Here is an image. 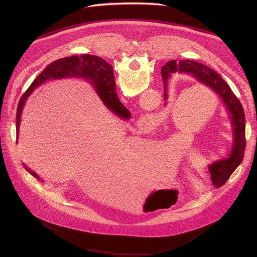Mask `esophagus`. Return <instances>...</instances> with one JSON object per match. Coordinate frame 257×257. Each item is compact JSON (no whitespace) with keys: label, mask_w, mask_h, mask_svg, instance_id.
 Returning a JSON list of instances; mask_svg holds the SVG:
<instances>
[{"label":"esophagus","mask_w":257,"mask_h":257,"mask_svg":"<svg viewBox=\"0 0 257 257\" xmlns=\"http://www.w3.org/2000/svg\"><path fill=\"white\" fill-rule=\"evenodd\" d=\"M148 118H149V117H146V116H143V117H142V121H144V123H145V124H147V123H148Z\"/></svg>","instance_id":"esophagus-1"}]
</instances>
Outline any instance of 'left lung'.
Listing matches in <instances>:
<instances>
[{"instance_id": "obj_1", "label": "left lung", "mask_w": 257, "mask_h": 257, "mask_svg": "<svg viewBox=\"0 0 257 257\" xmlns=\"http://www.w3.org/2000/svg\"><path fill=\"white\" fill-rule=\"evenodd\" d=\"M183 73L191 75L200 83L208 86L222 99L225 104L229 116L231 119L233 139L234 143L232 149L228 157L215 161L212 165L208 166L211 181L215 187L222 186L234 170L240 165L244 158V153L246 149V118L244 108H242L239 100L235 97V94L225 82L224 79L210 67L205 64L194 60H182L177 62L176 60H171L161 67V77L164 80V100L168 99V81L172 74Z\"/></svg>"}]
</instances>
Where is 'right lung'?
<instances>
[{
  "mask_svg": "<svg viewBox=\"0 0 257 257\" xmlns=\"http://www.w3.org/2000/svg\"><path fill=\"white\" fill-rule=\"evenodd\" d=\"M65 77H82L89 79L90 82L94 86V89L97 90L99 97L107 106V108H109L111 112L124 119H128L130 117V111L119 102L116 96L115 80L113 70L110 64H108L101 57L94 55H76L71 57H64L50 63L38 75V77L29 86V88L22 96L17 110V139H19V128L23 108L30 94L34 91L36 87L45 83L47 80L60 79ZM25 169L36 179L40 180L38 175L31 171V169L26 166Z\"/></svg>",
  "mask_w": 257,
  "mask_h": 257,
  "instance_id": "right-lung-1",
  "label": "right lung"
}]
</instances>
